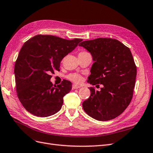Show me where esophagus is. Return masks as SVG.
Returning <instances> with one entry per match:
<instances>
[{
	"label": "esophagus",
	"mask_w": 153,
	"mask_h": 153,
	"mask_svg": "<svg viewBox=\"0 0 153 153\" xmlns=\"http://www.w3.org/2000/svg\"><path fill=\"white\" fill-rule=\"evenodd\" d=\"M80 87H81V86H79V85H75V84H73V85H72V90H75V89L79 88Z\"/></svg>",
	"instance_id": "esophagus-1"
}]
</instances>
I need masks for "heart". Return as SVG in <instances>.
<instances>
[{
	"label": "heart",
	"instance_id": "b5f03b06",
	"mask_svg": "<svg viewBox=\"0 0 153 153\" xmlns=\"http://www.w3.org/2000/svg\"><path fill=\"white\" fill-rule=\"evenodd\" d=\"M85 52H86L82 51V52H81L79 54H83V53H85ZM67 78L71 81L76 82V83H79V82H81V81H82L81 76L80 75V74H77V73L70 74L69 75L67 76Z\"/></svg>",
	"mask_w": 153,
	"mask_h": 153
}]
</instances>
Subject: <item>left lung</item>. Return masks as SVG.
<instances>
[{"mask_svg":"<svg viewBox=\"0 0 153 153\" xmlns=\"http://www.w3.org/2000/svg\"><path fill=\"white\" fill-rule=\"evenodd\" d=\"M88 51L94 63L87 82L103 85L101 90L90 87V97L82 102L84 111L94 119L106 121L123 113L131 101L137 67L130 49L120 41L99 38L79 44Z\"/></svg>","mask_w":153,"mask_h":153,"instance_id":"1","label":"left lung"}]
</instances>
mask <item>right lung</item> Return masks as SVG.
Segmentation results:
<instances>
[{"label":"right lung","instance_id":"add662e5","mask_svg":"<svg viewBox=\"0 0 153 153\" xmlns=\"http://www.w3.org/2000/svg\"><path fill=\"white\" fill-rule=\"evenodd\" d=\"M82 40L38 34L24 43L15 62V76L17 96L27 111L46 117L62 108L72 83L64 80L53 85L51 74L59 71L61 61Z\"/></svg>","mask_w":153,"mask_h":153}]
</instances>
